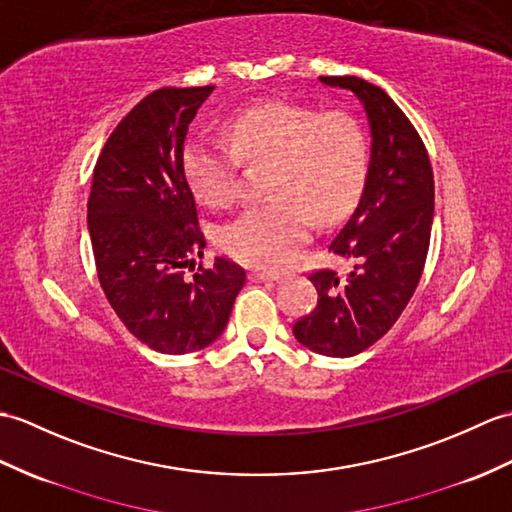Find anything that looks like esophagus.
Returning <instances> with one entry per match:
<instances>
[{
	"label": "esophagus",
	"mask_w": 512,
	"mask_h": 512,
	"mask_svg": "<svg viewBox=\"0 0 512 512\" xmlns=\"http://www.w3.org/2000/svg\"><path fill=\"white\" fill-rule=\"evenodd\" d=\"M248 279L251 281H279L281 275L279 272H270V270H251L248 272Z\"/></svg>",
	"instance_id": "esophagus-1"
}]
</instances>
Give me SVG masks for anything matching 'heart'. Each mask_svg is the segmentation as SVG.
<instances>
[{"instance_id": "obj_1", "label": "heart", "mask_w": 512, "mask_h": 512, "mask_svg": "<svg viewBox=\"0 0 512 512\" xmlns=\"http://www.w3.org/2000/svg\"><path fill=\"white\" fill-rule=\"evenodd\" d=\"M229 146L205 137L187 144L189 187L207 207L224 209L240 187V161L270 163L268 198L222 229L224 251L242 264L275 268L288 261L312 231V220L334 222L358 200L366 178V139L344 111L266 102L224 126Z\"/></svg>"}]
</instances>
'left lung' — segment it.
Instances as JSON below:
<instances>
[{
	"instance_id": "8db88e82",
	"label": "left lung",
	"mask_w": 512,
	"mask_h": 512,
	"mask_svg": "<svg viewBox=\"0 0 512 512\" xmlns=\"http://www.w3.org/2000/svg\"><path fill=\"white\" fill-rule=\"evenodd\" d=\"M351 91L371 128V161L358 207L329 251L355 261L349 275L316 270L318 303L292 331L303 347L351 358L397 323L423 275L434 220V174L427 150L390 95L358 76H320Z\"/></svg>"
}]
</instances>
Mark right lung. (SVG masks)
<instances>
[{
    "mask_svg": "<svg viewBox=\"0 0 512 512\" xmlns=\"http://www.w3.org/2000/svg\"><path fill=\"white\" fill-rule=\"evenodd\" d=\"M211 91L163 87L146 95L106 139L87 202L106 299L139 342L170 355L209 347L227 327L246 281L244 268L222 257L185 275L207 242L183 150Z\"/></svg>",
    "mask_w": 512,
    "mask_h": 512,
    "instance_id": "right-lung-1",
    "label": "right lung"
}]
</instances>
